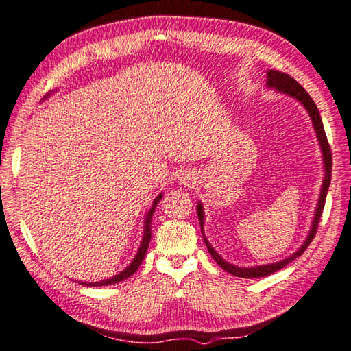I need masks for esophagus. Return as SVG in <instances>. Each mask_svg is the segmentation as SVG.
<instances>
[{"mask_svg":"<svg viewBox=\"0 0 351 351\" xmlns=\"http://www.w3.org/2000/svg\"><path fill=\"white\" fill-rule=\"evenodd\" d=\"M186 177H188L186 174H185V176H183V174H182V177H180V182H185V180H186Z\"/></svg>","mask_w":351,"mask_h":351,"instance_id":"esophagus-1","label":"esophagus"}]
</instances>
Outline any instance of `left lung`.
Instances as JSON below:
<instances>
[{
  "label": "left lung",
  "mask_w": 351,
  "mask_h": 351,
  "mask_svg": "<svg viewBox=\"0 0 351 351\" xmlns=\"http://www.w3.org/2000/svg\"><path fill=\"white\" fill-rule=\"evenodd\" d=\"M266 87L267 88H274L275 91H278V93H281V95L294 97L297 102H300V104L305 107V110L308 112L309 118H311L313 128H314V132H315V138H317L319 146H320L322 163H324V179H322L320 194H319L317 205H315V210H314L311 227H309V232L306 234L305 241H303V243H302V245L298 247V249L294 252V254L289 255V256H286L285 260H280V261H275V263H269V264H260V266H249V267L237 266V264H232V263L226 261L219 254H217V252L215 250V247L211 245L210 241L206 239V237H205V232H204L205 211H204L202 202H200V200H199L197 206H196V211H197V217H199L200 230H202V237H204V241H205V245H206V249H208L210 255L213 256V260L217 264H219V266L223 269V271L234 275V277H243V278L267 277V275H271L274 272L280 271V269H283L285 266H288L291 261H294L295 258L300 256L303 252L306 250V247L313 241L315 232H317L319 219H320V216H322V210H324L325 197H326V193H328L330 182H331V165H332L331 149H330V145H328V140H326L325 129H324V124H322V118H320V113L317 110V106L314 104V101L311 99V96L306 93L305 88H303L300 84L295 82V80L292 79L291 76H288V74L275 71V70H267V73H266Z\"/></svg>",
  "instance_id": "1"
}]
</instances>
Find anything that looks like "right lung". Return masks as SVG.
Masks as SVG:
<instances>
[{"label": "right lung", "instance_id": "add662e5", "mask_svg": "<svg viewBox=\"0 0 351 351\" xmlns=\"http://www.w3.org/2000/svg\"><path fill=\"white\" fill-rule=\"evenodd\" d=\"M56 91H57V88L51 91V93L46 95V96L43 97V101L48 99V97H49L51 95H53V93H56ZM162 197H163V193H160L158 196L154 199L151 208H149V211L146 213L145 222H143V237H141V241H140V247H138L135 256L132 258V261L128 264V266H125V267L123 269V271L118 272L117 275H112L110 278H104V280H101V281H77V283L84 285V286H107V285H114V283H119V281H123V280H125V278H129L130 275H134V274L136 272V269L140 267V264L143 263V260H145V255H146V252H147L149 243H151V234H152V233H151V232H152V227H151V226H152V216H154L155 206H157V204L160 202V200H162ZM73 281H74V280H73Z\"/></svg>", "mask_w": 351, "mask_h": 351}]
</instances>
